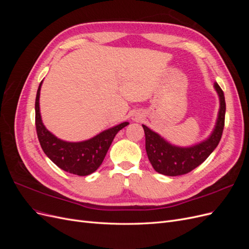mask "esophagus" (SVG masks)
Wrapping results in <instances>:
<instances>
[{"label": "esophagus", "mask_w": 249, "mask_h": 249, "mask_svg": "<svg viewBox=\"0 0 249 249\" xmlns=\"http://www.w3.org/2000/svg\"><path fill=\"white\" fill-rule=\"evenodd\" d=\"M140 116H138V115H134L133 116V120H140Z\"/></svg>", "instance_id": "esophagus-1"}]
</instances>
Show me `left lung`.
<instances>
[{
  "label": "left lung",
  "mask_w": 249,
  "mask_h": 249,
  "mask_svg": "<svg viewBox=\"0 0 249 249\" xmlns=\"http://www.w3.org/2000/svg\"><path fill=\"white\" fill-rule=\"evenodd\" d=\"M214 87L220 102L216 124L209 138L197 144L188 147L172 145L162 138L159 134L142 124L145 134L146 154L150 164L157 172L168 177L186 175L199 166L202 162H205L207 158L217 147L224 127L225 100L220 86L215 83Z\"/></svg>",
  "instance_id": "8db88e82"
}]
</instances>
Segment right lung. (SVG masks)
<instances>
[{
	"label": "right lung",
	"instance_id": "add662e5",
	"mask_svg": "<svg viewBox=\"0 0 249 249\" xmlns=\"http://www.w3.org/2000/svg\"><path fill=\"white\" fill-rule=\"evenodd\" d=\"M42 81L36 93L35 101V124L37 137L41 148L50 160L62 170L85 177L94 172L101 166L115 135L129 124L124 122L118 125L103 131L93 138L81 142H67L57 138L43 125L40 110L39 96Z\"/></svg>",
	"mask_w": 249,
	"mask_h": 249
}]
</instances>
